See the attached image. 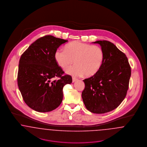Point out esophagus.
Masks as SVG:
<instances>
[{
    "label": "esophagus",
    "instance_id": "1",
    "mask_svg": "<svg viewBox=\"0 0 147 147\" xmlns=\"http://www.w3.org/2000/svg\"><path fill=\"white\" fill-rule=\"evenodd\" d=\"M77 80V78H75V77H73V78H72V82H76Z\"/></svg>",
    "mask_w": 147,
    "mask_h": 147
}]
</instances>
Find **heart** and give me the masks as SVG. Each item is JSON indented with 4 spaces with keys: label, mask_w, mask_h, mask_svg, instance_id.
<instances>
[{
    "label": "heart",
    "mask_w": 147,
    "mask_h": 147,
    "mask_svg": "<svg viewBox=\"0 0 147 147\" xmlns=\"http://www.w3.org/2000/svg\"><path fill=\"white\" fill-rule=\"evenodd\" d=\"M56 62L62 69L68 67L74 62L75 65L66 70L74 76H91L100 70L105 54L99 46L85 44L78 41L71 42L65 47V50H57L54 55Z\"/></svg>",
    "instance_id": "1"
}]
</instances>
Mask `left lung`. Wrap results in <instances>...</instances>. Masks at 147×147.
Here are the masks:
<instances>
[{"mask_svg":"<svg viewBox=\"0 0 147 147\" xmlns=\"http://www.w3.org/2000/svg\"><path fill=\"white\" fill-rule=\"evenodd\" d=\"M103 49L104 61L99 71L86 78L82 98L85 107L93 113L102 114L119 106L128 90L131 69L126 55L106 40L97 41Z\"/></svg>","mask_w":147,"mask_h":147,"instance_id":"1","label":"left lung"}]
</instances>
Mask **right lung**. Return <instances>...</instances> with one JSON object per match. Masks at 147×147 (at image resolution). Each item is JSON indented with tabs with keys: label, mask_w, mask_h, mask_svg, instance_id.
<instances>
[{
	"label": "right lung",
	"mask_w": 147,
	"mask_h": 147,
	"mask_svg": "<svg viewBox=\"0 0 147 147\" xmlns=\"http://www.w3.org/2000/svg\"><path fill=\"white\" fill-rule=\"evenodd\" d=\"M66 42L46 35L34 42L20 57L18 87L25 103L36 111L47 112L57 108L63 99V86L72 83L71 76L63 75L55 59L57 48Z\"/></svg>",
	"instance_id": "1"
}]
</instances>
